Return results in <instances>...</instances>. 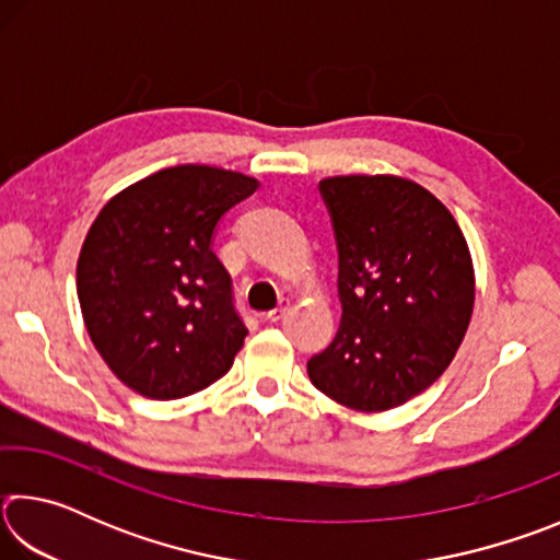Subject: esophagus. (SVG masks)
<instances>
[{"mask_svg": "<svg viewBox=\"0 0 560 560\" xmlns=\"http://www.w3.org/2000/svg\"><path fill=\"white\" fill-rule=\"evenodd\" d=\"M287 308H289V299H283L277 308H271V311H267V320H271V324H277V320L287 314Z\"/></svg>", "mask_w": 560, "mask_h": 560, "instance_id": "34e87169", "label": "esophagus"}]
</instances>
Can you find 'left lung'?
I'll return each instance as SVG.
<instances>
[{
  "mask_svg": "<svg viewBox=\"0 0 560 560\" xmlns=\"http://www.w3.org/2000/svg\"><path fill=\"white\" fill-rule=\"evenodd\" d=\"M318 189L336 234L343 316L308 360V377L353 410H390L428 390L467 334L469 246L447 207L405 177H328Z\"/></svg>",
  "mask_w": 560,
  "mask_h": 560,
  "instance_id": "1",
  "label": "left lung"
}]
</instances>
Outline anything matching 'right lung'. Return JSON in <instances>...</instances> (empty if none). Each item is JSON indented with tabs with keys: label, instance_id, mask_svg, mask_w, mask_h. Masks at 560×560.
Segmentation results:
<instances>
[{
	"label": "right lung",
	"instance_id": "right-lung-1",
	"mask_svg": "<svg viewBox=\"0 0 560 560\" xmlns=\"http://www.w3.org/2000/svg\"><path fill=\"white\" fill-rule=\"evenodd\" d=\"M257 187L222 167H167L122 189L91 224L75 291L93 346L130 390L177 400L232 368L246 326L212 242Z\"/></svg>",
	"mask_w": 560,
	"mask_h": 560
}]
</instances>
